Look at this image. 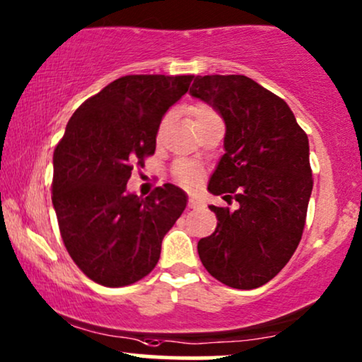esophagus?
Returning a JSON list of instances; mask_svg holds the SVG:
<instances>
[{"label": "esophagus", "mask_w": 362, "mask_h": 362, "mask_svg": "<svg viewBox=\"0 0 362 362\" xmlns=\"http://www.w3.org/2000/svg\"><path fill=\"white\" fill-rule=\"evenodd\" d=\"M187 204H189L191 209H198V208H203V206H204V203L198 198V196H189V199H187Z\"/></svg>", "instance_id": "34e87169"}]
</instances>
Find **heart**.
<instances>
[{
	"label": "heart",
	"mask_w": 362,
	"mask_h": 362,
	"mask_svg": "<svg viewBox=\"0 0 362 362\" xmlns=\"http://www.w3.org/2000/svg\"><path fill=\"white\" fill-rule=\"evenodd\" d=\"M192 115H194V121H201L208 118V116L218 115V112H216L214 107L209 105H196L192 107ZM168 123H170V116H164L161 124H159V133H163V129L166 128ZM173 176H175V180L182 186H192L199 181L201 171L194 163L180 161L175 164V168H173Z\"/></svg>",
	"instance_id": "b5f03b06"
}]
</instances>
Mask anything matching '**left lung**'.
I'll list each match as a JSON object with an SVG mask.
<instances>
[{"mask_svg":"<svg viewBox=\"0 0 362 362\" xmlns=\"http://www.w3.org/2000/svg\"><path fill=\"white\" fill-rule=\"evenodd\" d=\"M189 93L226 123V153L208 189L239 203L234 211L209 206L218 226L199 239V259L229 288H259L301 241L313 191L308 134L283 98L243 74L198 76Z\"/></svg>","mask_w":362,"mask_h":362,"instance_id":"1","label":"left lung"}]
</instances>
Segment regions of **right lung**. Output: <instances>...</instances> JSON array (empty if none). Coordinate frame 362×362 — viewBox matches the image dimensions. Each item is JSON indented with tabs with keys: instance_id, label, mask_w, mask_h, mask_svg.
Masks as SVG:
<instances>
[{
	"instance_id": "obj_1",
	"label": "right lung",
	"mask_w": 362,
	"mask_h": 362,
	"mask_svg": "<svg viewBox=\"0 0 362 362\" xmlns=\"http://www.w3.org/2000/svg\"><path fill=\"white\" fill-rule=\"evenodd\" d=\"M192 74H128L88 98L53 154L51 199L69 256L95 283L121 288L158 264L161 243L186 208L175 185L146 198L126 192L131 171L156 149L164 112Z\"/></svg>"
}]
</instances>
